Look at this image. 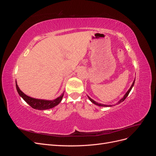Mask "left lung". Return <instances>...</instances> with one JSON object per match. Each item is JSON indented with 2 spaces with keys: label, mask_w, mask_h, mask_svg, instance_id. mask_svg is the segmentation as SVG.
<instances>
[{
  "label": "left lung",
  "mask_w": 156,
  "mask_h": 156,
  "mask_svg": "<svg viewBox=\"0 0 156 156\" xmlns=\"http://www.w3.org/2000/svg\"><path fill=\"white\" fill-rule=\"evenodd\" d=\"M134 83H135V80H134V81L133 82V83H132V85L131 86V87H130V88L128 90V91H127L126 93V94L124 96V97L122 98L121 100L118 102L117 103L118 104H119V103H120L121 102H122V101H124V100L127 97V96H128V94H129V92H130V91L131 90V89H132V88H133V85H134ZM88 99L90 100V101L91 102H92L93 103H94V104L95 105H98V106H101V107H111L112 105H104V104H101V103H97L96 101H94L92 99H91L90 98L89 96H88Z\"/></svg>",
  "instance_id": "left-lung-1"
}]
</instances>
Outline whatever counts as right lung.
Returning a JSON list of instances; mask_svg holds the SVG:
<instances>
[{
	"label": "right lung",
	"mask_w": 156,
	"mask_h": 156,
	"mask_svg": "<svg viewBox=\"0 0 156 156\" xmlns=\"http://www.w3.org/2000/svg\"><path fill=\"white\" fill-rule=\"evenodd\" d=\"M16 86L17 91L18 94H20V96L30 107H32L33 108H34V109H37V110L49 109V108H53L57 105H58L59 103L62 101L64 94L63 92L58 98L55 99V100H39V99L33 98L27 96L26 94L23 93L20 89V88H19L16 81Z\"/></svg>",
	"instance_id": "add662e5"
}]
</instances>
